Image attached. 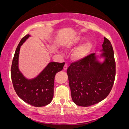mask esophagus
<instances>
[{"label":"esophagus","mask_w":129,"mask_h":129,"mask_svg":"<svg viewBox=\"0 0 129 129\" xmlns=\"http://www.w3.org/2000/svg\"><path fill=\"white\" fill-rule=\"evenodd\" d=\"M63 69H64V70H67V69H68V63H65L64 66L63 67Z\"/></svg>","instance_id":"esophagus-1"}]
</instances>
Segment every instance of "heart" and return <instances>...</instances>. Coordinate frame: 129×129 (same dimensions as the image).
<instances>
[{"mask_svg": "<svg viewBox=\"0 0 129 129\" xmlns=\"http://www.w3.org/2000/svg\"><path fill=\"white\" fill-rule=\"evenodd\" d=\"M80 41V38L79 36H76L74 38H72L68 41H67L66 43H64V47L67 48H70L76 45L77 43H79ZM92 47V44L90 42H87L86 43L82 44L80 46L77 47L76 50L74 52L73 55L75 58L76 59H80L86 56L89 53Z\"/></svg>", "mask_w": 129, "mask_h": 129, "instance_id": "b5f03b06", "label": "heart"}]
</instances>
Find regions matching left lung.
Returning <instances> with one entry per match:
<instances>
[{"label":"left lung","mask_w":129,"mask_h":129,"mask_svg":"<svg viewBox=\"0 0 129 129\" xmlns=\"http://www.w3.org/2000/svg\"><path fill=\"white\" fill-rule=\"evenodd\" d=\"M102 45L105 57L103 63L91 53L71 63L67 70L73 101L80 106L95 105L106 98L113 86L116 76V62L112 44L104 38Z\"/></svg>","instance_id":"obj_1"}]
</instances>
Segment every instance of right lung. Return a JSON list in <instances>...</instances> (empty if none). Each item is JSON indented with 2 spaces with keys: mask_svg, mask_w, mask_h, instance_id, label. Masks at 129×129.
Instances as JSON below:
<instances>
[{
  "mask_svg": "<svg viewBox=\"0 0 129 129\" xmlns=\"http://www.w3.org/2000/svg\"><path fill=\"white\" fill-rule=\"evenodd\" d=\"M30 36H24L19 42L11 67V78L14 89L19 98L29 105L42 107L52 102L54 93V81L56 74L63 69L64 62H50L36 78L28 80L18 68L20 46Z\"/></svg>",
  "mask_w": 129,
  "mask_h": 129,
  "instance_id": "add662e5",
  "label": "right lung"
}]
</instances>
